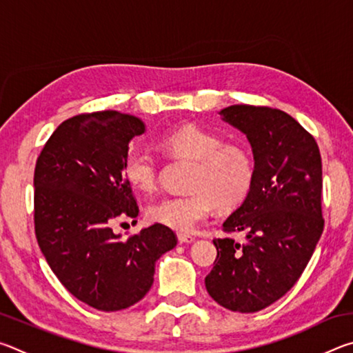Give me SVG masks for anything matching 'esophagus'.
Masks as SVG:
<instances>
[{
	"label": "esophagus",
	"mask_w": 353,
	"mask_h": 353,
	"mask_svg": "<svg viewBox=\"0 0 353 353\" xmlns=\"http://www.w3.org/2000/svg\"><path fill=\"white\" fill-rule=\"evenodd\" d=\"M177 240H179V243H181V244H191V243L194 241V238L191 236V235L179 234V235H177Z\"/></svg>",
	"instance_id": "34e87169"
}]
</instances>
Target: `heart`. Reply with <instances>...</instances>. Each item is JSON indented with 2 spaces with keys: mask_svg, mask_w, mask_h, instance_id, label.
I'll return each instance as SVG.
<instances>
[{
  "mask_svg": "<svg viewBox=\"0 0 353 353\" xmlns=\"http://www.w3.org/2000/svg\"><path fill=\"white\" fill-rule=\"evenodd\" d=\"M159 146L176 157L193 160L187 196H166L151 202L146 218L154 224L190 234L210 216L216 204L230 210L246 199L252 188L255 166L246 146L223 143L218 134L196 124H185L159 137ZM123 176L137 191H151L157 181V160L151 151L134 146L123 163Z\"/></svg>",
  "mask_w": 353,
  "mask_h": 353,
  "instance_id": "b5f03b06",
  "label": "heart"
}]
</instances>
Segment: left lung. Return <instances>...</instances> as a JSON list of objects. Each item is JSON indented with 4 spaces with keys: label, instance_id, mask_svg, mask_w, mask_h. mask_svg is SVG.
<instances>
[{
    "label": "left lung",
    "instance_id": "obj_1",
    "mask_svg": "<svg viewBox=\"0 0 353 353\" xmlns=\"http://www.w3.org/2000/svg\"><path fill=\"white\" fill-rule=\"evenodd\" d=\"M219 115L246 135L255 177L246 199L223 223L225 232H243L248 241L213 240L218 256L205 288L221 307L254 313L294 286L324 230L321 154L313 137L282 110L236 104Z\"/></svg>",
    "mask_w": 353,
    "mask_h": 353
}]
</instances>
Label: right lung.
<instances>
[{
	"instance_id": "add662e5",
	"label": "right lung",
	"mask_w": 353,
	"mask_h": 353,
	"mask_svg": "<svg viewBox=\"0 0 353 353\" xmlns=\"http://www.w3.org/2000/svg\"><path fill=\"white\" fill-rule=\"evenodd\" d=\"M140 118L104 110L59 126L37 159L34 223L41 254L76 299L101 312L134 305L151 290L155 263L174 249L168 227L152 224L124 240L117 218H137L139 205L123 176Z\"/></svg>"
}]
</instances>
